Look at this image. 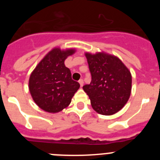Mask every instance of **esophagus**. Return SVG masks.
I'll return each mask as SVG.
<instances>
[{
    "label": "esophagus",
    "mask_w": 160,
    "mask_h": 160,
    "mask_svg": "<svg viewBox=\"0 0 160 160\" xmlns=\"http://www.w3.org/2000/svg\"><path fill=\"white\" fill-rule=\"evenodd\" d=\"M78 82H79V84H80V86H81V87H82L83 84H84V82H83L82 79H80V80L78 81Z\"/></svg>",
    "instance_id": "34e87169"
}]
</instances>
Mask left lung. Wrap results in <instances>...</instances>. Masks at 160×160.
I'll return each mask as SVG.
<instances>
[{"instance_id":"obj_1","label":"left lung","mask_w":160,"mask_h":160,"mask_svg":"<svg viewBox=\"0 0 160 160\" xmlns=\"http://www.w3.org/2000/svg\"><path fill=\"white\" fill-rule=\"evenodd\" d=\"M91 82L83 90L92 108L103 115L119 111L131 96L132 78L128 68L118 57L105 52L87 53Z\"/></svg>"}]
</instances>
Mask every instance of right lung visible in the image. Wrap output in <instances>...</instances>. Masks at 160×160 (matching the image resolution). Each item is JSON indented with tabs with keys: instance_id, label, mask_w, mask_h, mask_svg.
Wrapping results in <instances>:
<instances>
[{
	"instance_id": "obj_1",
	"label": "right lung",
	"mask_w": 160,
	"mask_h": 160,
	"mask_svg": "<svg viewBox=\"0 0 160 160\" xmlns=\"http://www.w3.org/2000/svg\"><path fill=\"white\" fill-rule=\"evenodd\" d=\"M75 49H52L31 73L29 90L32 100L42 110L49 113L60 112L71 102L80 87L73 81L69 68L65 66L67 57Z\"/></svg>"
}]
</instances>
